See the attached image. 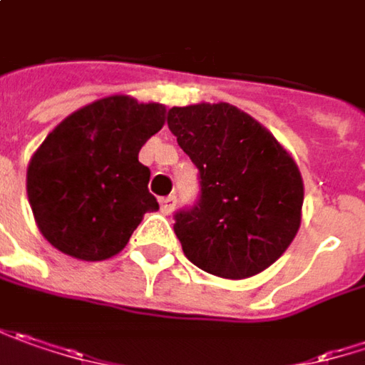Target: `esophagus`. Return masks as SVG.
<instances>
[{
    "instance_id": "obj_1",
    "label": "esophagus",
    "mask_w": 365,
    "mask_h": 365,
    "mask_svg": "<svg viewBox=\"0 0 365 365\" xmlns=\"http://www.w3.org/2000/svg\"><path fill=\"white\" fill-rule=\"evenodd\" d=\"M174 203H176V199H174V195H168V197H162L160 199V210L164 215H170L174 210Z\"/></svg>"
}]
</instances>
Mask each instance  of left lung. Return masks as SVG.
Listing matches in <instances>:
<instances>
[{
	"label": "left lung",
	"mask_w": 365,
	"mask_h": 365,
	"mask_svg": "<svg viewBox=\"0 0 365 365\" xmlns=\"http://www.w3.org/2000/svg\"><path fill=\"white\" fill-rule=\"evenodd\" d=\"M168 127L201 178L199 203L174 215L185 257L224 279H246L271 267L302 224L296 160L228 102L173 106Z\"/></svg>",
	"instance_id": "left-lung-1"
}]
</instances>
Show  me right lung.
Here are the masks:
<instances>
[{"instance_id":"right-lung-1","label":"right lung","mask_w":365,"mask_h":365,"mask_svg":"<svg viewBox=\"0 0 365 365\" xmlns=\"http://www.w3.org/2000/svg\"><path fill=\"white\" fill-rule=\"evenodd\" d=\"M166 106L115 94L65 117L32 154L28 203L51 245L80 261H106L127 246L158 201L141 145L164 127Z\"/></svg>"}]
</instances>
